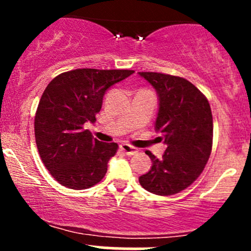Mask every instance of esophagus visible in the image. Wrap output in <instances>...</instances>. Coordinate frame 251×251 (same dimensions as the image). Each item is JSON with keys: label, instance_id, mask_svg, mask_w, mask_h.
<instances>
[{"label": "esophagus", "instance_id": "34e87169", "mask_svg": "<svg viewBox=\"0 0 251 251\" xmlns=\"http://www.w3.org/2000/svg\"><path fill=\"white\" fill-rule=\"evenodd\" d=\"M119 147H120L121 151H123V153H125L126 155H133V154H136L138 151L135 147L130 146V144H126V143L120 144Z\"/></svg>", "mask_w": 251, "mask_h": 251}]
</instances>
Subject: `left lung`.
Returning a JSON list of instances; mask_svg holds the SVG:
<instances>
[{"mask_svg":"<svg viewBox=\"0 0 251 251\" xmlns=\"http://www.w3.org/2000/svg\"><path fill=\"white\" fill-rule=\"evenodd\" d=\"M158 95L154 127L166 149L163 159L147 151L151 168L138 178L146 191L173 196L191 186L203 173L212 147V115L203 93L186 78L138 73Z\"/></svg>","mask_w":251,"mask_h":251,"instance_id":"obj_1","label":"left lung"}]
</instances>
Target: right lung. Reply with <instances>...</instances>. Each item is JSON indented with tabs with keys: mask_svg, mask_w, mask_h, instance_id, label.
I'll return each mask as SVG.
<instances>
[{
	"mask_svg": "<svg viewBox=\"0 0 251 251\" xmlns=\"http://www.w3.org/2000/svg\"><path fill=\"white\" fill-rule=\"evenodd\" d=\"M133 73L75 69L48 83L35 116V138L42 163L60 184L85 189L105 176L118 144L98 141L85 124L95 123L111 86Z\"/></svg>",
	"mask_w": 251,
	"mask_h": 251,
	"instance_id": "right-lung-1",
	"label": "right lung"
}]
</instances>
